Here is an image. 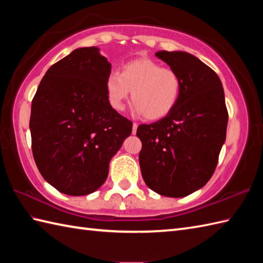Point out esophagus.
<instances>
[{
	"mask_svg": "<svg viewBox=\"0 0 263 263\" xmlns=\"http://www.w3.org/2000/svg\"><path fill=\"white\" fill-rule=\"evenodd\" d=\"M137 127H138L137 123H133V125H132V133H133V135H136V133H137Z\"/></svg>",
	"mask_w": 263,
	"mask_h": 263,
	"instance_id": "esophagus-1",
	"label": "esophagus"
}]
</instances>
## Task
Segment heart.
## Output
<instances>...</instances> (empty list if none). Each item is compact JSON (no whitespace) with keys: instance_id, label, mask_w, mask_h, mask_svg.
<instances>
[{"instance_id":"heart-1","label":"heart","mask_w":263,"mask_h":263,"mask_svg":"<svg viewBox=\"0 0 263 263\" xmlns=\"http://www.w3.org/2000/svg\"><path fill=\"white\" fill-rule=\"evenodd\" d=\"M105 89L114 109L123 110L125 99L132 91L136 113L149 121H157L175 108L181 97L182 81L176 71L141 58L126 62L121 73L111 71L106 78Z\"/></svg>"}]
</instances>
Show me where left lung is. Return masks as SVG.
<instances>
[{"label":"left lung","instance_id":"8db88e82","mask_svg":"<svg viewBox=\"0 0 263 263\" xmlns=\"http://www.w3.org/2000/svg\"><path fill=\"white\" fill-rule=\"evenodd\" d=\"M156 57L177 72L182 91L168 115L138 126L139 163L153 191L183 198L205 185L217 167L228 122L224 89L216 72L192 54L160 51Z\"/></svg>","mask_w":263,"mask_h":263}]
</instances>
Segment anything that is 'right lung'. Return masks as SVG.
Here are the masks:
<instances>
[{"instance_id":"add662e5","label":"right lung","mask_w":263,"mask_h":263,"mask_svg":"<svg viewBox=\"0 0 263 263\" xmlns=\"http://www.w3.org/2000/svg\"><path fill=\"white\" fill-rule=\"evenodd\" d=\"M110 68L97 47L74 49L47 70L32 98L33 159L64 194L86 195L103 185L111 157L132 132V122L108 102Z\"/></svg>"}]
</instances>
